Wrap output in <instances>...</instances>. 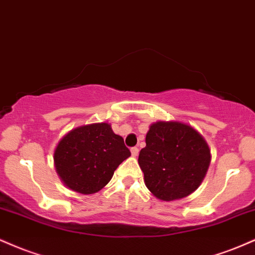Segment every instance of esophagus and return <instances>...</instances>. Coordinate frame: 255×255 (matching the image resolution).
<instances>
[{
    "mask_svg": "<svg viewBox=\"0 0 255 255\" xmlns=\"http://www.w3.org/2000/svg\"><path fill=\"white\" fill-rule=\"evenodd\" d=\"M138 148H137V146H132V148H131V154H132V156H137V155H138Z\"/></svg>",
    "mask_w": 255,
    "mask_h": 255,
    "instance_id": "esophagus-1",
    "label": "esophagus"
}]
</instances>
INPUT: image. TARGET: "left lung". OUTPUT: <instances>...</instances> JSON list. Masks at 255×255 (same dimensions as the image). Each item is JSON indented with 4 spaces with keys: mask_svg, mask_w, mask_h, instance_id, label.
<instances>
[{
    "mask_svg": "<svg viewBox=\"0 0 255 255\" xmlns=\"http://www.w3.org/2000/svg\"><path fill=\"white\" fill-rule=\"evenodd\" d=\"M145 143L138 163L155 197L170 202L198 188L211 156L205 139L193 128L179 122H157L150 125Z\"/></svg>",
    "mask_w": 255,
    "mask_h": 255,
    "instance_id": "left-lung-1",
    "label": "left lung"
}]
</instances>
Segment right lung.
I'll use <instances>...</instances> for the list:
<instances>
[{"label": "right lung", "instance_id": "obj_1", "mask_svg": "<svg viewBox=\"0 0 255 255\" xmlns=\"http://www.w3.org/2000/svg\"><path fill=\"white\" fill-rule=\"evenodd\" d=\"M131 152L124 139L107 123L85 125L70 131L55 150L58 175L69 188L92 194L109 184L113 173Z\"/></svg>", "mask_w": 255, "mask_h": 255}]
</instances>
